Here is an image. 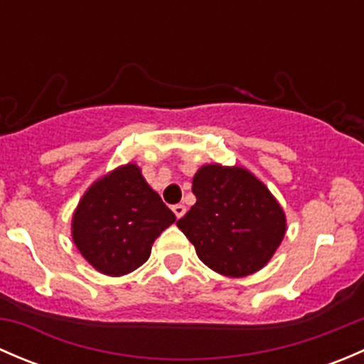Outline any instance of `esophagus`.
Segmentation results:
<instances>
[{
  "mask_svg": "<svg viewBox=\"0 0 364 364\" xmlns=\"http://www.w3.org/2000/svg\"><path fill=\"white\" fill-rule=\"evenodd\" d=\"M172 211H174L176 218H181V216L186 213V208L183 204H176V205H172Z\"/></svg>",
  "mask_w": 364,
  "mask_h": 364,
  "instance_id": "esophagus-1",
  "label": "esophagus"
}]
</instances>
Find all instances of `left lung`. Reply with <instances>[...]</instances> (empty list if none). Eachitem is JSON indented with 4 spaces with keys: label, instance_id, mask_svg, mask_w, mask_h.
<instances>
[{
    "label": "left lung",
    "instance_id": "1",
    "mask_svg": "<svg viewBox=\"0 0 364 364\" xmlns=\"http://www.w3.org/2000/svg\"><path fill=\"white\" fill-rule=\"evenodd\" d=\"M197 203L176 225L208 267L230 278L262 269L287 232L285 211L253 172L205 164L196 172Z\"/></svg>",
    "mask_w": 364,
    "mask_h": 364
}]
</instances>
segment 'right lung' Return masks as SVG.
<instances>
[{
  "label": "right lung",
  "mask_w": 364,
  "mask_h": 364,
  "mask_svg": "<svg viewBox=\"0 0 364 364\" xmlns=\"http://www.w3.org/2000/svg\"><path fill=\"white\" fill-rule=\"evenodd\" d=\"M174 222V213L130 161L84 192L72 216V240L95 269L123 277L149 259L156 237Z\"/></svg>",
  "instance_id": "right-lung-1"
}]
</instances>
